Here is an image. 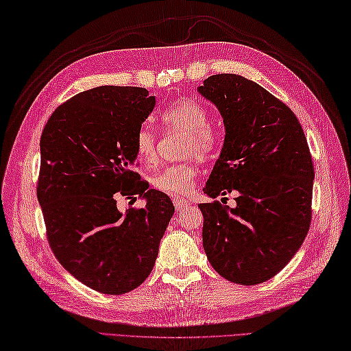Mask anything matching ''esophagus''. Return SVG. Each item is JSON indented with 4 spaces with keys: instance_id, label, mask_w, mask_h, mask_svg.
<instances>
[{
    "instance_id": "esophagus-1",
    "label": "esophagus",
    "mask_w": 351,
    "mask_h": 351,
    "mask_svg": "<svg viewBox=\"0 0 351 351\" xmlns=\"http://www.w3.org/2000/svg\"><path fill=\"white\" fill-rule=\"evenodd\" d=\"M173 202H174V207H176L177 211H182L183 208L187 207V205H191V202H187V201H184L182 198H174Z\"/></svg>"
}]
</instances>
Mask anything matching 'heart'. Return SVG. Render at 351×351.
Listing matches in <instances>:
<instances>
[{
    "label": "heart",
    "instance_id": "b5f03b06",
    "mask_svg": "<svg viewBox=\"0 0 351 351\" xmlns=\"http://www.w3.org/2000/svg\"><path fill=\"white\" fill-rule=\"evenodd\" d=\"M162 122L169 130L187 134L184 141V155L207 159L216 152L219 138L216 131L208 125L207 110L195 101H180L162 114ZM135 153L146 165L158 160V138L149 126H141L135 136ZM196 168L192 164L167 167L150 178L156 191L171 196H184L192 191Z\"/></svg>",
    "mask_w": 351,
    "mask_h": 351
}]
</instances>
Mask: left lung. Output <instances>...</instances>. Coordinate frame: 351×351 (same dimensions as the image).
<instances>
[{
	"label": "left lung",
	"instance_id": "8db88e82",
	"mask_svg": "<svg viewBox=\"0 0 351 351\" xmlns=\"http://www.w3.org/2000/svg\"><path fill=\"white\" fill-rule=\"evenodd\" d=\"M198 92L225 125L223 147L202 191L210 198L238 192L234 208L198 204L204 250L223 278L259 285L286 267L310 229L308 144L293 111L243 75H210Z\"/></svg>",
	"mask_w": 351,
	"mask_h": 351
}]
</instances>
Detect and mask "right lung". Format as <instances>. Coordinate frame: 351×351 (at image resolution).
<instances>
[{"label":"right lung","mask_w":351,"mask_h":351,"mask_svg":"<svg viewBox=\"0 0 351 351\" xmlns=\"http://www.w3.org/2000/svg\"><path fill=\"white\" fill-rule=\"evenodd\" d=\"M156 106L149 90L98 86L50 116L40 140L37 198L59 263L83 285L122 295L149 277L174 205L134 171L135 136ZM138 194L143 209L117 210Z\"/></svg>","instance_id":"1"}]
</instances>
